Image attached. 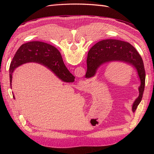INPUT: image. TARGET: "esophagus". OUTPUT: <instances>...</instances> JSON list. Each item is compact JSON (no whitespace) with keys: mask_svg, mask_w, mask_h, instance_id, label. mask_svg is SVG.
Instances as JSON below:
<instances>
[{"mask_svg":"<svg viewBox=\"0 0 154 154\" xmlns=\"http://www.w3.org/2000/svg\"><path fill=\"white\" fill-rule=\"evenodd\" d=\"M82 84H83V83H82ZM81 85H82V84H81ZM82 87V86H81Z\"/></svg>","mask_w":154,"mask_h":154,"instance_id":"34e87169","label":"esophagus"}]
</instances>
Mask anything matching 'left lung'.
I'll use <instances>...</instances> for the list:
<instances>
[{"label":"left lung","instance_id":"left-lung-1","mask_svg":"<svg viewBox=\"0 0 154 154\" xmlns=\"http://www.w3.org/2000/svg\"><path fill=\"white\" fill-rule=\"evenodd\" d=\"M121 61L128 63L136 69L141 85L139 95L132 105V111H136L141 101L145 85V70L143 59L134 46L126 42L106 39L99 42L88 53L87 64L88 76H94L97 67L106 62Z\"/></svg>","mask_w":154,"mask_h":154}]
</instances>
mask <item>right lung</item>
<instances>
[{
  "label": "right lung",
  "instance_id": "right-lung-1",
  "mask_svg": "<svg viewBox=\"0 0 154 154\" xmlns=\"http://www.w3.org/2000/svg\"><path fill=\"white\" fill-rule=\"evenodd\" d=\"M27 62H37L43 65L64 82L74 81L75 77L64 65L62 55L57 48L42 42L33 41L22 44L14 56L10 67L11 87L14 70ZM13 98H15L14 96Z\"/></svg>",
  "mask_w": 154,
  "mask_h": 154
}]
</instances>
